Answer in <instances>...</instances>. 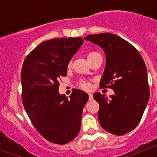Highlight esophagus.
<instances>
[{"instance_id":"1","label":"esophagus","mask_w":157,"mask_h":157,"mask_svg":"<svg viewBox=\"0 0 157 157\" xmlns=\"http://www.w3.org/2000/svg\"><path fill=\"white\" fill-rule=\"evenodd\" d=\"M88 96H89V100L90 101L93 100V94H91V93H89V94H88Z\"/></svg>"}]
</instances>
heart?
Wrapping results in <instances>:
<instances>
[{"label":"heart","instance_id":"heart-1","mask_svg":"<svg viewBox=\"0 0 157 157\" xmlns=\"http://www.w3.org/2000/svg\"><path fill=\"white\" fill-rule=\"evenodd\" d=\"M97 54H99V53H98L97 52H90V53L88 55V58L93 56H94V55H97ZM70 65H71V63H69V66H70ZM80 85H81V87H82V88H85V89H88V88H90V84L88 83V82H85V81H83V82H81Z\"/></svg>","mask_w":157,"mask_h":157}]
</instances>
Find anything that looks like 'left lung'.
<instances>
[{"label":"left lung","instance_id":"obj_1","mask_svg":"<svg viewBox=\"0 0 157 157\" xmlns=\"http://www.w3.org/2000/svg\"><path fill=\"white\" fill-rule=\"evenodd\" d=\"M85 40L105 52L106 64L100 87H109L114 92L109 98L100 92L93 95L100 106L99 123L112 134L128 133L140 121L150 98L145 63L136 48L115 34H92Z\"/></svg>","mask_w":157,"mask_h":157}]
</instances>
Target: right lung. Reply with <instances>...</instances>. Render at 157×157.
Instances as JSON below:
<instances>
[{
	"label": "right lung",
	"mask_w": 157,
	"mask_h": 157,
	"mask_svg": "<svg viewBox=\"0 0 157 157\" xmlns=\"http://www.w3.org/2000/svg\"><path fill=\"white\" fill-rule=\"evenodd\" d=\"M83 42L82 37L46 40L23 64V105L36 131L52 144H68L79 133L88 94L74 89L68 98L59 92V81L67 75L68 65Z\"/></svg>",
	"instance_id": "1"
}]
</instances>
